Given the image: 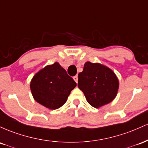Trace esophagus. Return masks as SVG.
I'll use <instances>...</instances> for the list:
<instances>
[{"instance_id":"34e87169","label":"esophagus","mask_w":148,"mask_h":148,"mask_svg":"<svg viewBox=\"0 0 148 148\" xmlns=\"http://www.w3.org/2000/svg\"><path fill=\"white\" fill-rule=\"evenodd\" d=\"M73 79H74L75 81L77 83V81H78V77H77V75L74 76V77H73Z\"/></svg>"}]
</instances>
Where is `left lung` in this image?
<instances>
[{"instance_id":"1","label":"left lung","mask_w":148,"mask_h":148,"mask_svg":"<svg viewBox=\"0 0 148 148\" xmlns=\"http://www.w3.org/2000/svg\"><path fill=\"white\" fill-rule=\"evenodd\" d=\"M79 89L87 102L98 108L111 102L117 96L119 80L110 69L99 63L87 61L78 74Z\"/></svg>"}]
</instances>
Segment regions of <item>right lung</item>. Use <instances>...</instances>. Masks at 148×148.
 Segmentation results:
<instances>
[{
	"label": "right lung",
	"instance_id": "1",
	"mask_svg": "<svg viewBox=\"0 0 148 148\" xmlns=\"http://www.w3.org/2000/svg\"><path fill=\"white\" fill-rule=\"evenodd\" d=\"M76 85L66 70L55 62L38 71L31 79L30 87L38 103L51 110H56L65 103Z\"/></svg>",
	"mask_w": 148,
	"mask_h": 148
}]
</instances>
